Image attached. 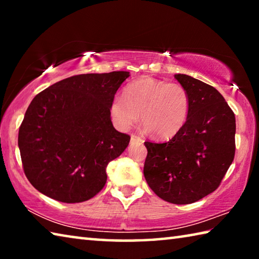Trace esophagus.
<instances>
[{
	"label": "esophagus",
	"instance_id": "34e87169",
	"mask_svg": "<svg viewBox=\"0 0 259 259\" xmlns=\"http://www.w3.org/2000/svg\"><path fill=\"white\" fill-rule=\"evenodd\" d=\"M130 139H131V143H143L144 140L139 137L137 135H131L130 136Z\"/></svg>",
	"mask_w": 259,
	"mask_h": 259
}]
</instances>
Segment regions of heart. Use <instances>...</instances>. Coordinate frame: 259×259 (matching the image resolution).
Returning a JSON list of instances; mask_svg holds the SVG:
<instances>
[{
  "mask_svg": "<svg viewBox=\"0 0 259 259\" xmlns=\"http://www.w3.org/2000/svg\"><path fill=\"white\" fill-rule=\"evenodd\" d=\"M190 95L179 83L142 77L124 88L109 105L112 120L120 130H128L142 119L146 130L159 138L172 137L186 123Z\"/></svg>",
  "mask_w": 259,
  "mask_h": 259,
  "instance_id": "b5f03b06",
  "label": "heart"
}]
</instances>
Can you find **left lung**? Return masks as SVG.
Segmentation results:
<instances>
[{"instance_id":"obj_1","label":"left lung","mask_w":259,"mask_h":259,"mask_svg":"<svg viewBox=\"0 0 259 259\" xmlns=\"http://www.w3.org/2000/svg\"><path fill=\"white\" fill-rule=\"evenodd\" d=\"M190 95V112L169 142H145L144 176L166 202H196L221 184L234 159L235 116L213 87L186 74H175Z\"/></svg>"}]
</instances>
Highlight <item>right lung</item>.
Wrapping results in <instances>:
<instances>
[{
  "label": "right lung",
  "mask_w": 259,
  "mask_h": 259,
  "mask_svg": "<svg viewBox=\"0 0 259 259\" xmlns=\"http://www.w3.org/2000/svg\"><path fill=\"white\" fill-rule=\"evenodd\" d=\"M129 72L81 74L36 95L19 128L24 171L38 192L65 203L102 191L106 166L129 145L113 126L109 105Z\"/></svg>",
  "instance_id": "add662e5"
}]
</instances>
